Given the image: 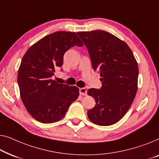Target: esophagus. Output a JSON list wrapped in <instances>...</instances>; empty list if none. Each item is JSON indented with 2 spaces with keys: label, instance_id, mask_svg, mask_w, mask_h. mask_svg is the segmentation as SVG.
Wrapping results in <instances>:
<instances>
[{
  "label": "esophagus",
  "instance_id": "1",
  "mask_svg": "<svg viewBox=\"0 0 159 159\" xmlns=\"http://www.w3.org/2000/svg\"><path fill=\"white\" fill-rule=\"evenodd\" d=\"M79 93L82 96H86L87 94L86 89L85 88H80L79 89Z\"/></svg>",
  "mask_w": 159,
  "mask_h": 159
}]
</instances>
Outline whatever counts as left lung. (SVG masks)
Returning a JSON list of instances; mask_svg holds the SVG:
<instances>
[{
  "label": "left lung",
  "instance_id": "left-lung-1",
  "mask_svg": "<svg viewBox=\"0 0 159 159\" xmlns=\"http://www.w3.org/2000/svg\"><path fill=\"white\" fill-rule=\"evenodd\" d=\"M77 34L102 81L100 89L88 90V95L96 102L94 107L87 111L89 119L101 126L115 124L124 117L137 93V62L128 45L110 33L95 30Z\"/></svg>",
  "mask_w": 159,
  "mask_h": 159
}]
</instances>
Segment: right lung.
Listing matches in <instances>:
<instances>
[{"mask_svg": "<svg viewBox=\"0 0 159 159\" xmlns=\"http://www.w3.org/2000/svg\"><path fill=\"white\" fill-rule=\"evenodd\" d=\"M75 45H84L75 32H56L33 44L22 58L17 79L21 99L31 116L42 123L61 120L79 97L76 86L52 79L65 52Z\"/></svg>", "mask_w": 159, "mask_h": 159, "instance_id": "obj_1", "label": "right lung"}]
</instances>
